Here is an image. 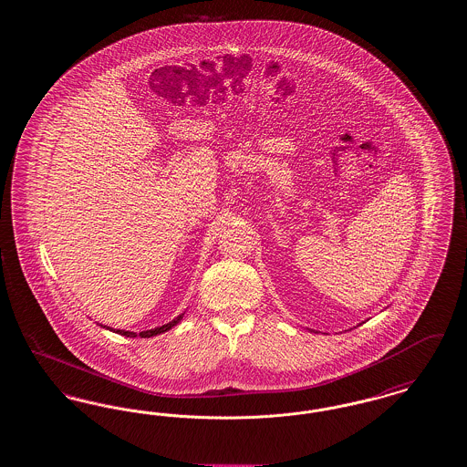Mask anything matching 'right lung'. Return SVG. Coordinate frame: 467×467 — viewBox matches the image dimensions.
I'll return each instance as SVG.
<instances>
[{
    "label": "right lung",
    "mask_w": 467,
    "mask_h": 467,
    "mask_svg": "<svg viewBox=\"0 0 467 467\" xmlns=\"http://www.w3.org/2000/svg\"><path fill=\"white\" fill-rule=\"evenodd\" d=\"M183 318V313L182 315H178L177 318H173L171 322H168V324H164V326H161V327H154V329H149V331H141L140 334L133 333V331H122V329H111V327H107V326H101V327H107V329H110L113 333L122 334V336H126V337H136V336H141V337H152V336H157V334L166 333V331H170L173 326H177L178 322Z\"/></svg>",
    "instance_id": "1"
}]
</instances>
